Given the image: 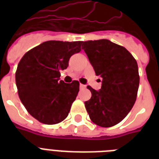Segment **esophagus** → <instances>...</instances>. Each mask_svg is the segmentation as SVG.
Masks as SVG:
<instances>
[{
  "label": "esophagus",
  "instance_id": "1",
  "mask_svg": "<svg viewBox=\"0 0 159 159\" xmlns=\"http://www.w3.org/2000/svg\"><path fill=\"white\" fill-rule=\"evenodd\" d=\"M86 88V86L83 84H80V89L82 90V89H85Z\"/></svg>",
  "mask_w": 159,
  "mask_h": 159
}]
</instances>
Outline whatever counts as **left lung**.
Listing matches in <instances>:
<instances>
[{"mask_svg": "<svg viewBox=\"0 0 159 159\" xmlns=\"http://www.w3.org/2000/svg\"><path fill=\"white\" fill-rule=\"evenodd\" d=\"M82 43L96 75L102 78L100 91L87 86L92 97L85 102V107L97 125H116L128 115L136 101L139 84L137 62L125 48L108 39Z\"/></svg>", "mask_w": 159, "mask_h": 159, "instance_id": "left-lung-1", "label": "left lung"}]
</instances>
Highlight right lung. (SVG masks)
<instances>
[{
  "instance_id": "1",
  "label": "right lung",
  "mask_w": 159,
  "mask_h": 159,
  "mask_svg": "<svg viewBox=\"0 0 159 159\" xmlns=\"http://www.w3.org/2000/svg\"><path fill=\"white\" fill-rule=\"evenodd\" d=\"M82 41L50 40L24 55L16 72L19 97L29 113L46 125L60 123L68 116L79 92V82L60 81L72 55L81 51Z\"/></svg>"
}]
</instances>
